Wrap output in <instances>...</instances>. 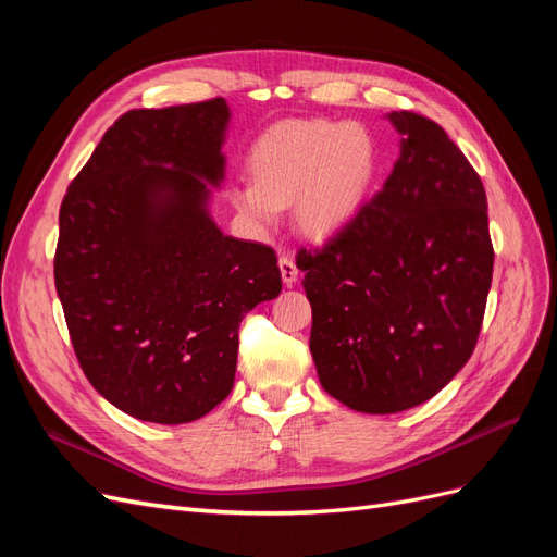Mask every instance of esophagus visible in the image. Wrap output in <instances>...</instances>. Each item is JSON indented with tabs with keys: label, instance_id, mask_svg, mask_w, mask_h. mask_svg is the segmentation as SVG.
I'll return each mask as SVG.
<instances>
[{
	"label": "esophagus",
	"instance_id": "1",
	"mask_svg": "<svg viewBox=\"0 0 557 557\" xmlns=\"http://www.w3.org/2000/svg\"><path fill=\"white\" fill-rule=\"evenodd\" d=\"M278 269H281V278H283V283L288 285H295L297 283V276H299V269H297V264H295V260L293 258H288V256H281V260H278Z\"/></svg>",
	"mask_w": 557,
	"mask_h": 557
}]
</instances>
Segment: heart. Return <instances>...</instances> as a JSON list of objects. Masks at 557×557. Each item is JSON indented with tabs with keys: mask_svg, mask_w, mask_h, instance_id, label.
Listing matches in <instances>:
<instances>
[{
	"mask_svg": "<svg viewBox=\"0 0 557 557\" xmlns=\"http://www.w3.org/2000/svg\"><path fill=\"white\" fill-rule=\"evenodd\" d=\"M376 150L356 123L293 121L269 129L250 153L252 183L234 185L232 207L260 230L295 201V221L309 237L346 227L369 193Z\"/></svg>",
	"mask_w": 557,
	"mask_h": 557,
	"instance_id": "obj_1",
	"label": "heart"
}]
</instances>
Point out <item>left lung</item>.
<instances>
[{
  "label": "left lung",
  "mask_w": 557,
  "mask_h": 557,
  "mask_svg": "<svg viewBox=\"0 0 557 557\" xmlns=\"http://www.w3.org/2000/svg\"><path fill=\"white\" fill-rule=\"evenodd\" d=\"M401 150L383 188L315 250L301 248L320 385L362 413L434 397L474 352L495 250L481 176L442 125L387 113Z\"/></svg>",
  "instance_id": "1"
}]
</instances>
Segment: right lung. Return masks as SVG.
<instances>
[{"mask_svg":"<svg viewBox=\"0 0 557 557\" xmlns=\"http://www.w3.org/2000/svg\"><path fill=\"white\" fill-rule=\"evenodd\" d=\"M230 109H134L107 129L60 207L55 288L83 374L139 420L181 425L234 385L239 323L281 293L276 252L209 215Z\"/></svg>","mask_w":557,"mask_h":557,"instance_id":"right-lung-1","label":"right lung"}]
</instances>
